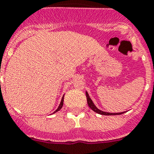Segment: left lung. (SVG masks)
<instances>
[{
    "mask_svg": "<svg viewBox=\"0 0 154 154\" xmlns=\"http://www.w3.org/2000/svg\"><path fill=\"white\" fill-rule=\"evenodd\" d=\"M86 97H87V103H88V107L92 110V111H94L95 112H97V113L100 114V115H103V116H116V115H121V114H123L124 112H119V113H110V112H103V111H101V110L98 109L95 104L93 103L92 100H91V98L89 97V95L88 94V92H86Z\"/></svg>",
    "mask_w": 154,
    "mask_h": 154,
    "instance_id": "8db88e82",
    "label": "left lung"
}]
</instances>
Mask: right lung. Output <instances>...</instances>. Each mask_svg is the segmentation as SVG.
Listing matches in <instances>:
<instances>
[{
  "label": "right lung",
  "instance_id": "add662e5",
  "mask_svg": "<svg viewBox=\"0 0 154 154\" xmlns=\"http://www.w3.org/2000/svg\"><path fill=\"white\" fill-rule=\"evenodd\" d=\"M63 101H64V96H63V97H62V100H61V103H60V104H59V106H58V107H57V110H56L55 112H54V113H55V112H58V111H60V110L62 109V106H63Z\"/></svg>",
  "mask_w": 154,
  "mask_h": 154
}]
</instances>
